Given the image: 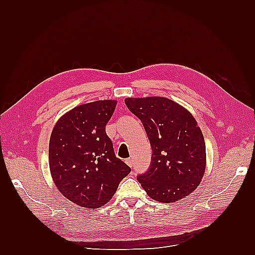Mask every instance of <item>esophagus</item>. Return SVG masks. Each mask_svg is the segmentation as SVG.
<instances>
[{
  "mask_svg": "<svg viewBox=\"0 0 255 255\" xmlns=\"http://www.w3.org/2000/svg\"><path fill=\"white\" fill-rule=\"evenodd\" d=\"M125 162H126V163H127L129 166L132 167V165H133V161H132V159L128 158V159H126V161H125Z\"/></svg>",
  "mask_w": 255,
  "mask_h": 255,
  "instance_id": "1",
  "label": "esophagus"
}]
</instances>
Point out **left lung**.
I'll list each match as a JSON object with an SVG mask.
<instances>
[{
  "mask_svg": "<svg viewBox=\"0 0 255 255\" xmlns=\"http://www.w3.org/2000/svg\"><path fill=\"white\" fill-rule=\"evenodd\" d=\"M152 149L150 167L137 180L149 196L173 203L196 189L206 167L205 140L192 114L165 97L126 99Z\"/></svg>",
  "mask_w": 255,
  "mask_h": 255,
  "instance_id": "8db88e82",
  "label": "left lung"
}]
</instances>
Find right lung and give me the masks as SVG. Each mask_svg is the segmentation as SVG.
I'll return each mask as SVG.
<instances>
[{
  "instance_id": "1",
  "label": "right lung",
  "mask_w": 255,
  "mask_h": 255,
  "mask_svg": "<svg viewBox=\"0 0 255 255\" xmlns=\"http://www.w3.org/2000/svg\"><path fill=\"white\" fill-rule=\"evenodd\" d=\"M116 101H96L63 115L51 132L49 166L59 191L72 203L99 208L110 202L131 169L117 158L105 127Z\"/></svg>"
}]
</instances>
